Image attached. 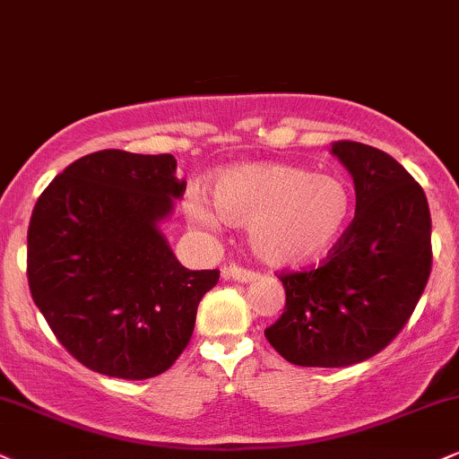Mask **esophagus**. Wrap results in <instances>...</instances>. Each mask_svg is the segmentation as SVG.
I'll return each mask as SVG.
<instances>
[{
	"label": "esophagus",
	"mask_w": 459,
	"mask_h": 459,
	"mask_svg": "<svg viewBox=\"0 0 459 459\" xmlns=\"http://www.w3.org/2000/svg\"><path fill=\"white\" fill-rule=\"evenodd\" d=\"M222 277L226 281H239V283H249L254 280H258V273L254 271H247V269H241V266H235V264H229L222 269Z\"/></svg>",
	"instance_id": "1"
}]
</instances>
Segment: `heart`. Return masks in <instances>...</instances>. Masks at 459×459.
Instances as JSON below:
<instances>
[{
    "label": "heart",
    "instance_id": "obj_1",
    "mask_svg": "<svg viewBox=\"0 0 459 459\" xmlns=\"http://www.w3.org/2000/svg\"><path fill=\"white\" fill-rule=\"evenodd\" d=\"M212 207L188 199L190 222L216 229L218 218L246 226L247 246L269 266H303L326 256L351 220L350 184L280 162L239 165L212 184Z\"/></svg>",
    "mask_w": 459,
    "mask_h": 459
}]
</instances>
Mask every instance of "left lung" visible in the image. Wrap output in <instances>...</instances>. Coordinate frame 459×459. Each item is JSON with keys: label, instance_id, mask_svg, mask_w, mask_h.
I'll return each instance as SVG.
<instances>
[{"label": "left lung", "instance_id": "1", "mask_svg": "<svg viewBox=\"0 0 459 459\" xmlns=\"http://www.w3.org/2000/svg\"><path fill=\"white\" fill-rule=\"evenodd\" d=\"M350 171L356 218L317 269L281 275L286 307L264 330L299 367L341 368L373 358L407 324L432 269L428 199L409 171L381 150L333 143Z\"/></svg>", "mask_w": 459, "mask_h": 459}]
</instances>
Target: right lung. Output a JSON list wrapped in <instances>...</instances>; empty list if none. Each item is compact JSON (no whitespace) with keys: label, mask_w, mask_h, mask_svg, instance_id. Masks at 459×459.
<instances>
[{"label":"right lung","mask_w":459,"mask_h":459,"mask_svg":"<svg viewBox=\"0 0 459 459\" xmlns=\"http://www.w3.org/2000/svg\"><path fill=\"white\" fill-rule=\"evenodd\" d=\"M171 154L101 150L74 160L33 207L27 277L59 343L95 373L150 379L188 345L220 273L190 271L160 222L186 182Z\"/></svg>","instance_id":"obj_1"}]
</instances>
